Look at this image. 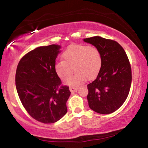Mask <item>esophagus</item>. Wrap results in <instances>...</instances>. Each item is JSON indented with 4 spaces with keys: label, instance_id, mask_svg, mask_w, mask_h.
<instances>
[{
    "label": "esophagus",
    "instance_id": "34e87169",
    "mask_svg": "<svg viewBox=\"0 0 148 148\" xmlns=\"http://www.w3.org/2000/svg\"><path fill=\"white\" fill-rule=\"evenodd\" d=\"M70 91H71L72 92H76L77 91V89H78V88L77 87H71L69 88Z\"/></svg>",
    "mask_w": 148,
    "mask_h": 148
}]
</instances>
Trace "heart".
Masks as SVG:
<instances>
[{
    "mask_svg": "<svg viewBox=\"0 0 148 148\" xmlns=\"http://www.w3.org/2000/svg\"><path fill=\"white\" fill-rule=\"evenodd\" d=\"M61 57L63 61L55 64V71L60 78L65 81L71 75L73 68L76 72L67 81L71 86L79 85L86 78H94L101 69V53L94 46L71 45L64 50Z\"/></svg>",
    "mask_w": 148,
    "mask_h": 148,
    "instance_id": "1",
    "label": "heart"
}]
</instances>
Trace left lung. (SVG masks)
Instances as JSON below:
<instances>
[{"label": "left lung", "mask_w": 148, "mask_h": 148, "mask_svg": "<svg viewBox=\"0 0 148 148\" xmlns=\"http://www.w3.org/2000/svg\"><path fill=\"white\" fill-rule=\"evenodd\" d=\"M84 41L97 47L102 62L97 77L87 85L89 106L99 114H109L119 109L129 93L132 72L128 57L117 42L101 36Z\"/></svg>", "instance_id": "8db88e82"}]
</instances>
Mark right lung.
Returning a JSON list of instances; mask_svg holds the SVG:
<instances>
[{"label": "right lung", "instance_id": "1", "mask_svg": "<svg viewBox=\"0 0 148 148\" xmlns=\"http://www.w3.org/2000/svg\"><path fill=\"white\" fill-rule=\"evenodd\" d=\"M61 46H41L22 57L17 66L16 86L22 104L32 118L53 123L67 112L71 91L61 85L54 69Z\"/></svg>", "mask_w": 148, "mask_h": 148}]
</instances>
